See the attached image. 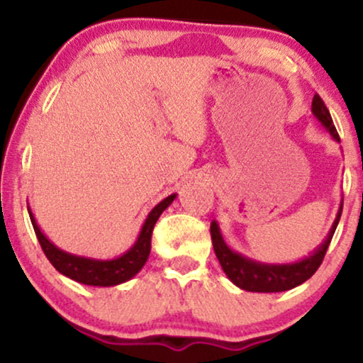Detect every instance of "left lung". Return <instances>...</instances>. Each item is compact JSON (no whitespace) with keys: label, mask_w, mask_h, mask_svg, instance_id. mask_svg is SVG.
<instances>
[{"label":"left lung","mask_w":363,"mask_h":363,"mask_svg":"<svg viewBox=\"0 0 363 363\" xmlns=\"http://www.w3.org/2000/svg\"><path fill=\"white\" fill-rule=\"evenodd\" d=\"M312 114L314 118L323 124L324 129L333 136V140L340 143L338 131H336L335 124H333L331 114H329L328 107L324 106L323 99L318 94L312 99ZM341 211H343V201L340 203L338 213H336L335 222H333L331 228H329L326 239L323 244H319L311 256L303 257L301 261L294 262H283V264H272V262H261L251 257H245L240 252L232 251L227 244H225L222 232H220L218 223L216 220L211 222L210 232H211V242H213V249L216 257H218L220 264H222L223 273L227 278L234 283L239 289L247 291H261V294H273V291H285L291 290L295 286L302 285L309 278L318 272L320 262L324 259L329 242H331L333 235H335L336 227H338Z\"/></svg>","instance_id":"obj_1"}]
</instances>
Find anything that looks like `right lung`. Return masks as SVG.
Instances as JSON below:
<instances>
[{
	"mask_svg": "<svg viewBox=\"0 0 363 363\" xmlns=\"http://www.w3.org/2000/svg\"><path fill=\"white\" fill-rule=\"evenodd\" d=\"M177 194H170L165 199H162L158 205L150 211L147 220H145L143 227H141L138 239L136 242L128 249L126 252L114 259H94V257L77 256V254L66 252L62 249L54 245L48 239L37 225L34 215H32L30 208H28V215H30L32 227H34L37 239H39L40 247L45 254L51 264L65 277L72 278V280L83 283V285L90 286H114L119 283L131 280L140 269L143 268L150 256V249H152V232L155 227L158 216L164 213V210L170 203L176 199Z\"/></svg>",
	"mask_w": 363,
	"mask_h": 363,
	"instance_id": "obj_1",
	"label": "right lung"
}]
</instances>
